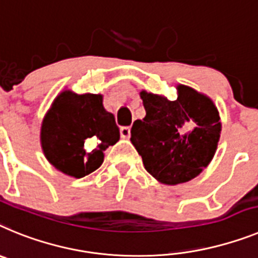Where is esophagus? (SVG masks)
<instances>
[{"label": "esophagus", "instance_id": "obj_1", "mask_svg": "<svg viewBox=\"0 0 258 258\" xmlns=\"http://www.w3.org/2000/svg\"><path fill=\"white\" fill-rule=\"evenodd\" d=\"M119 134H120V138L123 139H128L131 136V128L127 126H123L119 128Z\"/></svg>", "mask_w": 258, "mask_h": 258}]
</instances>
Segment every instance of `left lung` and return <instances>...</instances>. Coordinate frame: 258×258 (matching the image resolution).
I'll return each mask as SVG.
<instances>
[{"mask_svg":"<svg viewBox=\"0 0 258 258\" xmlns=\"http://www.w3.org/2000/svg\"><path fill=\"white\" fill-rule=\"evenodd\" d=\"M178 98L140 92L147 115L134 122L131 143L145 170L165 184L194 179L216 153L221 132L217 107L207 96L185 86Z\"/></svg>","mask_w":258,"mask_h":258,"instance_id":"obj_1","label":"left lung"}]
</instances>
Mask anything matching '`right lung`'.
Returning <instances> with one entry per match:
<instances>
[{"label":"right lung","mask_w":258,"mask_h":258,"mask_svg":"<svg viewBox=\"0 0 258 258\" xmlns=\"http://www.w3.org/2000/svg\"><path fill=\"white\" fill-rule=\"evenodd\" d=\"M119 140L114 115L102 96L64 91L51 105L41 126V145L49 162L74 178L101 166L104 152Z\"/></svg>","instance_id":"1"}]
</instances>
